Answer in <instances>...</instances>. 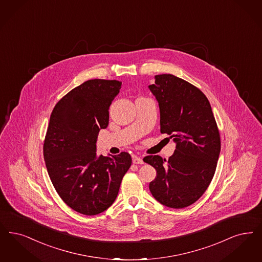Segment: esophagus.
I'll list each match as a JSON object with an SVG mask.
<instances>
[{
    "instance_id": "esophagus-1",
    "label": "esophagus",
    "mask_w": 262,
    "mask_h": 262,
    "mask_svg": "<svg viewBox=\"0 0 262 262\" xmlns=\"http://www.w3.org/2000/svg\"><path fill=\"white\" fill-rule=\"evenodd\" d=\"M133 163L136 164V165H142L144 162H143L142 158L134 156V157H133Z\"/></svg>"
}]
</instances>
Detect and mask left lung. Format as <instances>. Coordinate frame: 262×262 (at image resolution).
<instances>
[{
    "instance_id": "1",
    "label": "left lung",
    "mask_w": 262,
    "mask_h": 262,
    "mask_svg": "<svg viewBox=\"0 0 262 262\" xmlns=\"http://www.w3.org/2000/svg\"><path fill=\"white\" fill-rule=\"evenodd\" d=\"M154 79L148 88L160 108V130L172 138L176 150L168 161L158 155L143 159L157 170L149 189L162 205L182 209L209 187L220 157V132L209 100L198 88L171 74Z\"/></svg>"
}]
</instances>
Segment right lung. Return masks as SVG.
I'll return each mask as SVG.
<instances>
[{
    "mask_svg": "<svg viewBox=\"0 0 262 262\" xmlns=\"http://www.w3.org/2000/svg\"><path fill=\"white\" fill-rule=\"evenodd\" d=\"M121 85L116 80H89L63 96L50 118L43 143L47 169L60 198L82 214L108 209L132 165L126 152L96 154L98 133L109 124V107Z\"/></svg>",
    "mask_w": 262,
    "mask_h": 262,
    "instance_id": "right-lung-1",
    "label": "right lung"
}]
</instances>
